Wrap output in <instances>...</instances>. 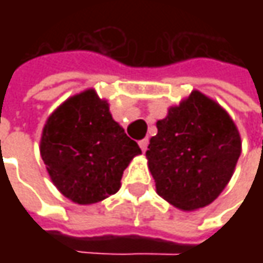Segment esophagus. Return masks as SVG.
<instances>
[{
    "mask_svg": "<svg viewBox=\"0 0 263 263\" xmlns=\"http://www.w3.org/2000/svg\"><path fill=\"white\" fill-rule=\"evenodd\" d=\"M147 145H149V140H147V139H142V140L139 142V146H140V149H142L143 152H146Z\"/></svg>",
    "mask_w": 263,
    "mask_h": 263,
    "instance_id": "obj_1",
    "label": "esophagus"
}]
</instances>
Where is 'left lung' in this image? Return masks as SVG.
<instances>
[{"instance_id": "left-lung-1", "label": "left lung", "mask_w": 263, "mask_h": 263, "mask_svg": "<svg viewBox=\"0 0 263 263\" xmlns=\"http://www.w3.org/2000/svg\"><path fill=\"white\" fill-rule=\"evenodd\" d=\"M147 165L157 193L171 205L193 211L212 203L226 189L241 154L234 121L215 101L193 90L157 123Z\"/></svg>"}]
</instances>
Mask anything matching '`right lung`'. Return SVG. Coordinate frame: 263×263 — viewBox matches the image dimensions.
<instances>
[{"mask_svg":"<svg viewBox=\"0 0 263 263\" xmlns=\"http://www.w3.org/2000/svg\"><path fill=\"white\" fill-rule=\"evenodd\" d=\"M139 154V145L112 120L108 102L93 89L58 106L41 137V157L52 183L79 205L117 193L124 170Z\"/></svg>","mask_w":263,"mask_h":263,"instance_id":"right-lung-1","label":"right lung"}]
</instances>
